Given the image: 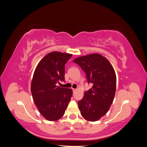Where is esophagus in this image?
Segmentation results:
<instances>
[{
  "label": "esophagus",
  "mask_w": 147,
  "mask_h": 147,
  "mask_svg": "<svg viewBox=\"0 0 147 147\" xmlns=\"http://www.w3.org/2000/svg\"><path fill=\"white\" fill-rule=\"evenodd\" d=\"M72 90H73V92H76V91H77V89H74V88H73V89H72Z\"/></svg>",
  "instance_id": "1"
}]
</instances>
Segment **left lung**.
Segmentation results:
<instances>
[{"instance_id": "1", "label": "left lung", "mask_w": 147, "mask_h": 147, "mask_svg": "<svg viewBox=\"0 0 147 147\" xmlns=\"http://www.w3.org/2000/svg\"><path fill=\"white\" fill-rule=\"evenodd\" d=\"M73 62L86 73L88 83L92 86L78 102L82 117L96 121L108 112L114 99L117 88L115 70L105 57L95 53L79 57Z\"/></svg>"}]
</instances>
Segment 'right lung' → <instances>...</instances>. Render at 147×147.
Masks as SVG:
<instances>
[{
  "instance_id": "obj_1",
  "label": "right lung",
  "mask_w": 147,
  "mask_h": 147,
  "mask_svg": "<svg viewBox=\"0 0 147 147\" xmlns=\"http://www.w3.org/2000/svg\"><path fill=\"white\" fill-rule=\"evenodd\" d=\"M72 56L57 51L48 53L34 71L31 93L40 113L48 121L63 117L72 96V89L56 86L59 80L64 81L65 64Z\"/></svg>"
}]
</instances>
